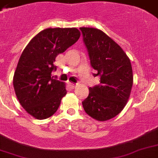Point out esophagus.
Listing matches in <instances>:
<instances>
[{
	"label": "esophagus",
	"instance_id": "34e87169",
	"mask_svg": "<svg viewBox=\"0 0 158 158\" xmlns=\"http://www.w3.org/2000/svg\"><path fill=\"white\" fill-rule=\"evenodd\" d=\"M69 87H70V88H71L72 89H75V88H76V86H77L76 84H72V83H69Z\"/></svg>",
	"mask_w": 158,
	"mask_h": 158
}]
</instances>
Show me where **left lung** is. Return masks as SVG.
Instances as JSON below:
<instances>
[{"instance_id":"obj_1","label":"left lung","mask_w":158,"mask_h":158,"mask_svg":"<svg viewBox=\"0 0 158 158\" xmlns=\"http://www.w3.org/2000/svg\"><path fill=\"white\" fill-rule=\"evenodd\" d=\"M89 52L91 66L100 84L89 88L82 102L85 112L99 121L115 117L124 109L133 85L131 63L122 48L98 28H79Z\"/></svg>"}]
</instances>
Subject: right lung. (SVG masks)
<instances>
[{
    "label": "right lung",
    "mask_w": 158,
    "mask_h": 158,
    "mask_svg": "<svg viewBox=\"0 0 158 158\" xmlns=\"http://www.w3.org/2000/svg\"><path fill=\"white\" fill-rule=\"evenodd\" d=\"M80 32L75 28H47L26 46L19 60L13 78L20 105L36 119L54 115L66 95L63 82L53 79L56 57L76 43Z\"/></svg>",
    "instance_id": "1"
}]
</instances>
